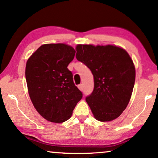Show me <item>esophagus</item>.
<instances>
[{"instance_id":"34e87169","label":"esophagus","mask_w":158,"mask_h":158,"mask_svg":"<svg viewBox=\"0 0 158 158\" xmlns=\"http://www.w3.org/2000/svg\"><path fill=\"white\" fill-rule=\"evenodd\" d=\"M78 89L81 90V91H83V84H80V85H78Z\"/></svg>"}]
</instances>
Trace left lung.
Here are the masks:
<instances>
[{
  "mask_svg": "<svg viewBox=\"0 0 158 158\" xmlns=\"http://www.w3.org/2000/svg\"><path fill=\"white\" fill-rule=\"evenodd\" d=\"M76 58L90 69L94 89L85 98L96 119L111 121L126 110L134 86L136 70L126 50L107 45H77Z\"/></svg>",
  "mask_w": 158,
  "mask_h": 158,
  "instance_id": "8db88e82",
  "label": "left lung"
}]
</instances>
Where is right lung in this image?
<instances>
[{"instance_id": "right-lung-1", "label": "right lung", "mask_w": 158, "mask_h": 158, "mask_svg": "<svg viewBox=\"0 0 158 158\" xmlns=\"http://www.w3.org/2000/svg\"><path fill=\"white\" fill-rule=\"evenodd\" d=\"M75 54V49L68 45L44 44L27 61L25 77L30 99L38 113L50 122L69 119L83 97L67 68Z\"/></svg>"}]
</instances>
